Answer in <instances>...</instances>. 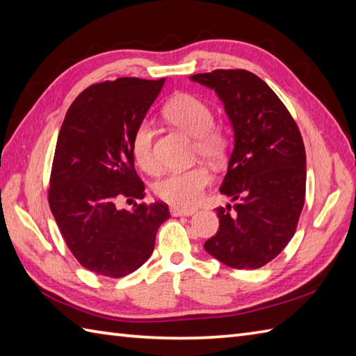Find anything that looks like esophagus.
I'll return each mask as SVG.
<instances>
[{
	"label": "esophagus",
	"instance_id": "34e87169",
	"mask_svg": "<svg viewBox=\"0 0 356 356\" xmlns=\"http://www.w3.org/2000/svg\"><path fill=\"white\" fill-rule=\"evenodd\" d=\"M195 213L194 208H179V207H172L171 208V214L172 216H193Z\"/></svg>",
	"mask_w": 356,
	"mask_h": 356
}]
</instances>
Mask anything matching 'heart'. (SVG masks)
Instances as JSON below:
<instances>
[{
	"mask_svg": "<svg viewBox=\"0 0 356 356\" xmlns=\"http://www.w3.org/2000/svg\"><path fill=\"white\" fill-rule=\"evenodd\" d=\"M165 116L193 138L194 153L211 163H220L228 156L231 139L223 127L214 124V113L209 105L194 95L182 93L166 104ZM131 154L143 171L156 172L159 168L154 153V130L148 120L136 127L131 138ZM211 182V172L205 165L171 171L154 184L159 199L176 207H193L197 203Z\"/></svg>",
	"mask_w": 356,
	"mask_h": 356,
	"instance_id": "b5f03b06",
	"label": "heart"
}]
</instances>
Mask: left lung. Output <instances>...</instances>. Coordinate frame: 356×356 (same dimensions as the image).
<instances>
[{
    "label": "left lung",
    "instance_id": "8db88e82",
    "mask_svg": "<svg viewBox=\"0 0 356 356\" xmlns=\"http://www.w3.org/2000/svg\"><path fill=\"white\" fill-rule=\"evenodd\" d=\"M216 90L234 128V149L220 193L218 229L207 252L236 269L272 261L297 231L306 197V151L289 110L257 74L214 70L191 76Z\"/></svg>",
    "mask_w": 356,
    "mask_h": 356
}]
</instances>
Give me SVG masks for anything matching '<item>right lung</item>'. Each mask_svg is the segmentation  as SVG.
Returning <instances> with one entry per match:
<instances>
[{
  "label": "right lung",
  "instance_id": "obj_1",
  "mask_svg": "<svg viewBox=\"0 0 356 356\" xmlns=\"http://www.w3.org/2000/svg\"><path fill=\"white\" fill-rule=\"evenodd\" d=\"M165 78H118L86 88L70 105L59 130L51 163L49 205L82 266L97 275L122 278L154 251L156 232L166 218L162 202L143 199L145 185L134 170L131 138Z\"/></svg>",
  "mask_w": 356,
  "mask_h": 356
}]
</instances>
